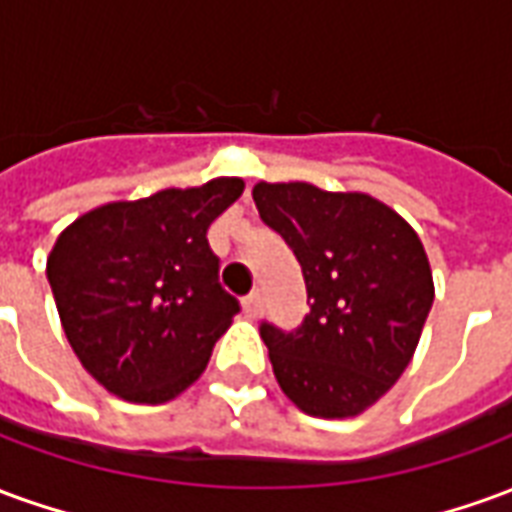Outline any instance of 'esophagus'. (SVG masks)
I'll return each instance as SVG.
<instances>
[{
  "mask_svg": "<svg viewBox=\"0 0 512 512\" xmlns=\"http://www.w3.org/2000/svg\"><path fill=\"white\" fill-rule=\"evenodd\" d=\"M263 310V296H260V290H252L249 296H244V312L249 318H257Z\"/></svg>",
  "mask_w": 512,
  "mask_h": 512,
  "instance_id": "1",
  "label": "esophagus"
}]
</instances>
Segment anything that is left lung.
Returning a JSON list of instances; mask_svg holds the SVG:
<instances>
[{"instance_id": "obj_1", "label": "left lung", "mask_w": 512, "mask_h": 512, "mask_svg": "<svg viewBox=\"0 0 512 512\" xmlns=\"http://www.w3.org/2000/svg\"><path fill=\"white\" fill-rule=\"evenodd\" d=\"M252 197L299 260L310 304L293 332L260 323L274 376L304 414L356 417L414 356L433 304L425 246L370 194L257 183Z\"/></svg>"}]
</instances>
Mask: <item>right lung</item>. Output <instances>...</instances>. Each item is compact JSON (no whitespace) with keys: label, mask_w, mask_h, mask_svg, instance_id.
Segmentation results:
<instances>
[{"label":"right lung","mask_w":512,"mask_h":512,"mask_svg":"<svg viewBox=\"0 0 512 512\" xmlns=\"http://www.w3.org/2000/svg\"><path fill=\"white\" fill-rule=\"evenodd\" d=\"M241 178L109 202L65 227L46 263L84 370L131 403H167L202 376L238 307L219 285L208 227Z\"/></svg>","instance_id":"obj_1"}]
</instances>
